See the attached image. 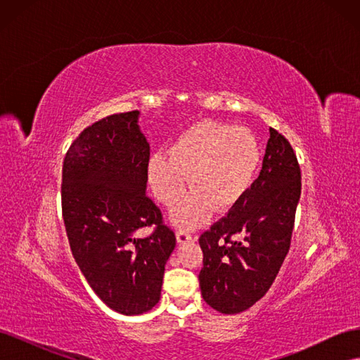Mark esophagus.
Returning a JSON list of instances; mask_svg holds the SVG:
<instances>
[{
	"mask_svg": "<svg viewBox=\"0 0 360 360\" xmlns=\"http://www.w3.org/2000/svg\"><path fill=\"white\" fill-rule=\"evenodd\" d=\"M176 237H177V242L179 243H186V242H191L192 238H193V234L192 233H189V231H186V230H177L176 231Z\"/></svg>",
	"mask_w": 360,
	"mask_h": 360,
	"instance_id": "obj_1",
	"label": "esophagus"
}]
</instances>
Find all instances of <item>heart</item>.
Listing matches in <instances>:
<instances>
[{"label":"heart","instance_id":"heart-1","mask_svg":"<svg viewBox=\"0 0 360 360\" xmlns=\"http://www.w3.org/2000/svg\"><path fill=\"white\" fill-rule=\"evenodd\" d=\"M261 165V148L255 135L213 120H204L183 132L169 151H159L148 163V180L158 201L171 205L189 184L172 212L184 228L202 224L212 207L226 212L252 188Z\"/></svg>","mask_w":360,"mask_h":360}]
</instances>
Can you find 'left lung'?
<instances>
[{
    "instance_id": "1",
    "label": "left lung",
    "mask_w": 360,
    "mask_h": 360,
    "mask_svg": "<svg viewBox=\"0 0 360 360\" xmlns=\"http://www.w3.org/2000/svg\"><path fill=\"white\" fill-rule=\"evenodd\" d=\"M288 139L270 127L263 168L233 209L200 236L202 299L238 314L269 291L290 250L302 181ZM234 235L241 237L234 241Z\"/></svg>"
}]
</instances>
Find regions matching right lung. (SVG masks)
<instances>
[{"mask_svg": "<svg viewBox=\"0 0 360 360\" xmlns=\"http://www.w3.org/2000/svg\"><path fill=\"white\" fill-rule=\"evenodd\" d=\"M138 111L85 127L63 162L61 210L72 255L111 309L139 315L159 302L176 236L147 193L150 146ZM154 231L136 239L139 227Z\"/></svg>", "mask_w": 360, "mask_h": 360, "instance_id": "add662e5", "label": "right lung"}]
</instances>
